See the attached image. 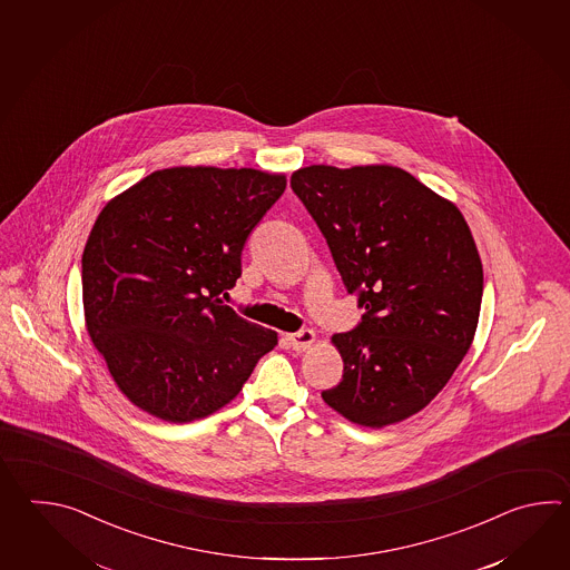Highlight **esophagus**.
Returning <instances> with one entry per match:
<instances>
[{"label":"esophagus","mask_w":570,"mask_h":570,"mask_svg":"<svg viewBox=\"0 0 570 570\" xmlns=\"http://www.w3.org/2000/svg\"><path fill=\"white\" fill-rule=\"evenodd\" d=\"M289 342L293 351H307L315 344V332L314 330H299L295 334H289Z\"/></svg>","instance_id":"1"}]
</instances>
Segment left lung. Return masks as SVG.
Returning <instances> with one entry per match:
<instances>
[{
    "instance_id": "obj_1",
    "label": "left lung",
    "mask_w": 570,
    "mask_h": 570,
    "mask_svg": "<svg viewBox=\"0 0 570 570\" xmlns=\"http://www.w3.org/2000/svg\"><path fill=\"white\" fill-rule=\"evenodd\" d=\"M291 187L326 236L361 326L334 334L344 375L322 400L364 428L422 412L473 344L483 265L450 199L393 165H309Z\"/></svg>"
}]
</instances>
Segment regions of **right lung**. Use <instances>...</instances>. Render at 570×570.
Listing matches in <instances>:
<instances>
[{
	"instance_id": "1",
	"label": "right lung",
	"mask_w": 570,
	"mask_h": 570,
	"mask_svg": "<svg viewBox=\"0 0 570 570\" xmlns=\"http://www.w3.org/2000/svg\"><path fill=\"white\" fill-rule=\"evenodd\" d=\"M283 173L170 167L109 199L83 250L87 334L121 393L170 424L230 403L277 332L222 305Z\"/></svg>"
}]
</instances>
